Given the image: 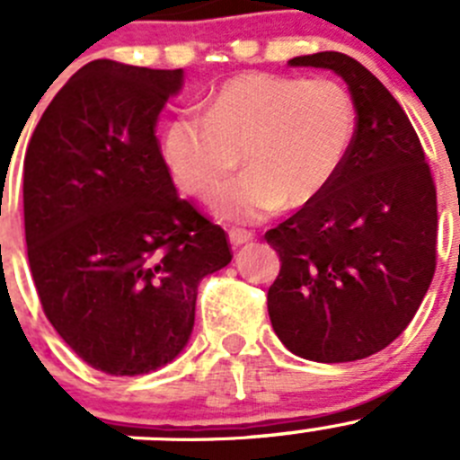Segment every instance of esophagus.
Listing matches in <instances>:
<instances>
[{
	"mask_svg": "<svg viewBox=\"0 0 460 460\" xmlns=\"http://www.w3.org/2000/svg\"><path fill=\"white\" fill-rule=\"evenodd\" d=\"M252 238H254V234H252V231H247V229H229V240H231V244H234V247H240V244L250 243Z\"/></svg>",
	"mask_w": 460,
	"mask_h": 460,
	"instance_id": "34e87169",
	"label": "esophagus"
}]
</instances>
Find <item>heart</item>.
Masks as SVG:
<instances>
[{
    "mask_svg": "<svg viewBox=\"0 0 460 460\" xmlns=\"http://www.w3.org/2000/svg\"><path fill=\"white\" fill-rule=\"evenodd\" d=\"M354 133V100L341 81L244 72L210 94L204 118L174 115L161 149L179 188L199 199L216 195L243 153L248 172L221 187L216 208L252 222L313 204L338 177Z\"/></svg>",
    "mask_w": 460,
    "mask_h": 460,
    "instance_id": "heart-1",
    "label": "heart"
}]
</instances>
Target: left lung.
<instances>
[{
  "label": "left lung",
  "instance_id": "obj_1",
  "mask_svg": "<svg viewBox=\"0 0 460 460\" xmlns=\"http://www.w3.org/2000/svg\"><path fill=\"white\" fill-rule=\"evenodd\" d=\"M288 66L342 76L356 133L332 186L265 234L281 261L268 313L293 354L347 363L388 347L431 286L436 183L404 109L367 67L341 51Z\"/></svg>",
  "mask_w": 460,
  "mask_h": 460
}]
</instances>
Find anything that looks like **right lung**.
<instances>
[{
	"label": "right lung",
	"mask_w": 460,
	"mask_h": 460,
	"mask_svg": "<svg viewBox=\"0 0 460 460\" xmlns=\"http://www.w3.org/2000/svg\"><path fill=\"white\" fill-rule=\"evenodd\" d=\"M183 70L93 61L42 113L24 156V235L42 311L90 367L147 375L186 347L197 286L231 244L177 195L156 138Z\"/></svg>",
	"instance_id": "right-lung-1"
}]
</instances>
